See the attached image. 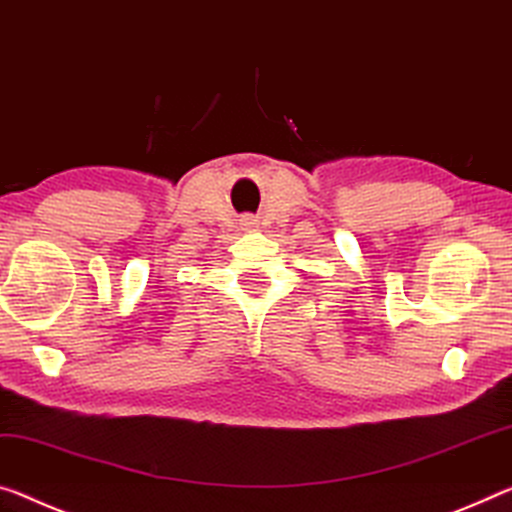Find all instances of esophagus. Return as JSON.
I'll return each instance as SVG.
<instances>
[{
  "label": "esophagus",
  "instance_id": "esophagus-1",
  "mask_svg": "<svg viewBox=\"0 0 512 512\" xmlns=\"http://www.w3.org/2000/svg\"><path fill=\"white\" fill-rule=\"evenodd\" d=\"M241 225L243 227H255L257 225V218L255 216H243L241 218Z\"/></svg>",
  "mask_w": 512,
  "mask_h": 512
}]
</instances>
